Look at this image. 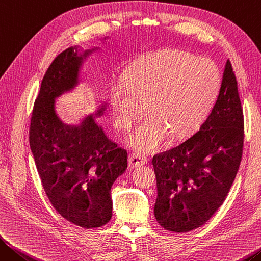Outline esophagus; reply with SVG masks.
Wrapping results in <instances>:
<instances>
[{"instance_id":"34e87169","label":"esophagus","mask_w":261,"mask_h":261,"mask_svg":"<svg viewBox=\"0 0 261 261\" xmlns=\"http://www.w3.org/2000/svg\"><path fill=\"white\" fill-rule=\"evenodd\" d=\"M148 162L147 156L142 155V153L139 152H132L129 157H128V163H129L130 168H136V166L143 165Z\"/></svg>"}]
</instances>
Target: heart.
Masks as SVG:
<instances>
[{"instance_id":"obj_1","label":"heart","mask_w":261,"mask_h":261,"mask_svg":"<svg viewBox=\"0 0 261 261\" xmlns=\"http://www.w3.org/2000/svg\"><path fill=\"white\" fill-rule=\"evenodd\" d=\"M220 83V71L209 60L176 49L151 53L134 62L125 79L111 84L113 125L129 130L146 105L147 114L132 132L129 143L139 151H152L165 135L179 140L203 121Z\"/></svg>"}]
</instances>
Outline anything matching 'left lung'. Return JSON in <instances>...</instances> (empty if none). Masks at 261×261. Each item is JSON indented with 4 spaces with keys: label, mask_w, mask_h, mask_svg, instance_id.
Segmentation results:
<instances>
[{
    "label": "left lung",
    "mask_w": 261,
    "mask_h": 261,
    "mask_svg": "<svg viewBox=\"0 0 261 261\" xmlns=\"http://www.w3.org/2000/svg\"><path fill=\"white\" fill-rule=\"evenodd\" d=\"M244 117L227 60L219 96L200 129L152 157L157 181L153 214L161 227L187 232L201 227L227 198L242 161Z\"/></svg>",
    "instance_id": "left-lung-1"
}]
</instances>
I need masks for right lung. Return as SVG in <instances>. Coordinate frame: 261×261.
Instances as JSON below:
<instances>
[{"mask_svg":"<svg viewBox=\"0 0 261 261\" xmlns=\"http://www.w3.org/2000/svg\"><path fill=\"white\" fill-rule=\"evenodd\" d=\"M91 53L71 46L50 63L34 101L29 136L47 198L63 219L85 229L111 220V187L125 172L128 159L96 121L105 105L77 126L63 123L55 111V99L79 84Z\"/></svg>","mask_w":261,"mask_h":261,"instance_id":"1","label":"right lung"}]
</instances>
